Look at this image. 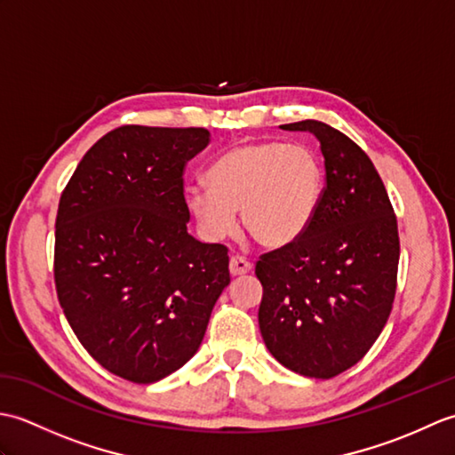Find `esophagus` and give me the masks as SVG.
<instances>
[{"label":"esophagus","mask_w":455,"mask_h":455,"mask_svg":"<svg viewBox=\"0 0 455 455\" xmlns=\"http://www.w3.org/2000/svg\"><path fill=\"white\" fill-rule=\"evenodd\" d=\"M228 269H230V274H233V275H244V274L252 272V264H250L248 259L243 258V256H233V258H230Z\"/></svg>","instance_id":"esophagus-1"}]
</instances>
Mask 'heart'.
Here are the masks:
<instances>
[{
  "mask_svg": "<svg viewBox=\"0 0 455 455\" xmlns=\"http://www.w3.org/2000/svg\"><path fill=\"white\" fill-rule=\"evenodd\" d=\"M324 172L303 144L248 142L207 170V188L186 189V205L209 240L235 235L236 212L264 248L293 244L311 225L323 197Z\"/></svg>",
  "mask_w": 455,
  "mask_h": 455,
  "instance_id": "b5f03b06",
  "label": "heart"
}]
</instances>
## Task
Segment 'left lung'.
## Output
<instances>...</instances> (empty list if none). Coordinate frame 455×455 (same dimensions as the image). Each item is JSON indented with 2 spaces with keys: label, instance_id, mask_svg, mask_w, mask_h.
I'll return each mask as SVG.
<instances>
[{
  "label": "left lung",
  "instance_id": "8db88e82",
  "mask_svg": "<svg viewBox=\"0 0 455 455\" xmlns=\"http://www.w3.org/2000/svg\"><path fill=\"white\" fill-rule=\"evenodd\" d=\"M282 129L315 134L326 186L305 233L258 259L259 332L287 370L331 379L362 360L391 315L397 217L373 162L344 132L313 119Z\"/></svg>",
  "mask_w": 455,
  "mask_h": 455
}]
</instances>
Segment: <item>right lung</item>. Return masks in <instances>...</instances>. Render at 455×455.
Returning a JSON list of instances; mask_svg holds the SVG:
<instances>
[{
	"instance_id": "obj_1",
	"label": "right lung",
	"mask_w": 455,
	"mask_h": 455,
	"mask_svg": "<svg viewBox=\"0 0 455 455\" xmlns=\"http://www.w3.org/2000/svg\"><path fill=\"white\" fill-rule=\"evenodd\" d=\"M209 137L124 124L85 152L58 203V301L93 360L132 383L191 360L230 283L227 246L188 233L183 168Z\"/></svg>"
}]
</instances>
